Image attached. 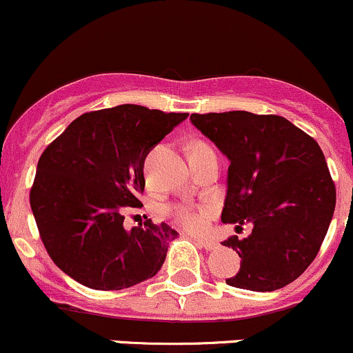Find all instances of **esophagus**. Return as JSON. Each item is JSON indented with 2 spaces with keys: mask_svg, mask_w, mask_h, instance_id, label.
<instances>
[{
  "mask_svg": "<svg viewBox=\"0 0 353 353\" xmlns=\"http://www.w3.org/2000/svg\"><path fill=\"white\" fill-rule=\"evenodd\" d=\"M194 241H196L197 244H199V245L202 247V249H205V250H214V249H217V242L212 241V239L194 237Z\"/></svg>",
  "mask_w": 353,
  "mask_h": 353,
  "instance_id": "esophagus-1",
  "label": "esophagus"
}]
</instances>
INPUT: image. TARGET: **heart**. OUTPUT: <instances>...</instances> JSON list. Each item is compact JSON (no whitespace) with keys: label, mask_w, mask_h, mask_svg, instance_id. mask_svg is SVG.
Masks as SVG:
<instances>
[{"label":"heart","mask_w":353,"mask_h":353,"mask_svg":"<svg viewBox=\"0 0 353 353\" xmlns=\"http://www.w3.org/2000/svg\"><path fill=\"white\" fill-rule=\"evenodd\" d=\"M204 144H196L194 148H202ZM214 205H202V208H192V205H176L169 210L177 224L190 232H199L204 229L205 221L212 214Z\"/></svg>","instance_id":"heart-1"}]
</instances>
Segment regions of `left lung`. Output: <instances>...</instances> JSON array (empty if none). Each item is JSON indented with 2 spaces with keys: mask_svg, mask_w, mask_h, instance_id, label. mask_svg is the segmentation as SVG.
<instances>
[{
  "mask_svg": "<svg viewBox=\"0 0 353 353\" xmlns=\"http://www.w3.org/2000/svg\"><path fill=\"white\" fill-rule=\"evenodd\" d=\"M190 123L230 161L224 224L252 225L229 237L241 269L229 285L272 292L312 264L329 230L335 184L314 137L285 117L247 111L190 114Z\"/></svg>",
  "mask_w": 353,
  "mask_h": 353,
  "instance_id": "8db88e82",
  "label": "left lung"
}]
</instances>
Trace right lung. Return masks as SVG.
Listing matches in <instances>:
<instances>
[{"mask_svg": "<svg viewBox=\"0 0 353 353\" xmlns=\"http://www.w3.org/2000/svg\"><path fill=\"white\" fill-rule=\"evenodd\" d=\"M188 112L137 104L86 112L44 149L30 192L48 254L64 274L89 289L121 290L159 272L168 224L124 228V212L141 208L144 159Z\"/></svg>", "mask_w": 353, "mask_h": 353, "instance_id": "1", "label": "right lung"}]
</instances>
